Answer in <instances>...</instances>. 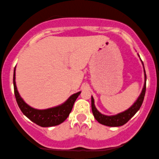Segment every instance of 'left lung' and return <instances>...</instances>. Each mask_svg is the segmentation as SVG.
Wrapping results in <instances>:
<instances>
[{"label":"left lung","instance_id":"1","mask_svg":"<svg viewBox=\"0 0 159 159\" xmlns=\"http://www.w3.org/2000/svg\"><path fill=\"white\" fill-rule=\"evenodd\" d=\"M139 56V55H138ZM142 62V60H141ZM143 66V62H142ZM144 69V66H143ZM144 77H145V81L143 88L142 92H141L140 95L137 98L136 102L130 106L129 109L127 110L122 111V112L118 113V114L115 115V116H106V115L102 114L97 110L96 108L95 104H94V99L93 97H91V108H92V112H93L94 118H96L99 123L102 124V125H106V126L109 127H119L122 126L125 124H126L130 118L133 117L137 111L139 110V108L142 106L143 102L145 93H146V71L144 69Z\"/></svg>","mask_w":159,"mask_h":159}]
</instances>
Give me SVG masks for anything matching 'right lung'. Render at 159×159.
<instances>
[{
	"instance_id": "1",
	"label": "right lung",
	"mask_w": 159,
	"mask_h": 159,
	"mask_svg": "<svg viewBox=\"0 0 159 159\" xmlns=\"http://www.w3.org/2000/svg\"><path fill=\"white\" fill-rule=\"evenodd\" d=\"M16 67L13 71V87L17 104L20 110L28 118L43 128L53 127L62 123L70 114L73 105L81 91L72 94L63 103L46 109H37L31 107L20 97L16 85Z\"/></svg>"
}]
</instances>
